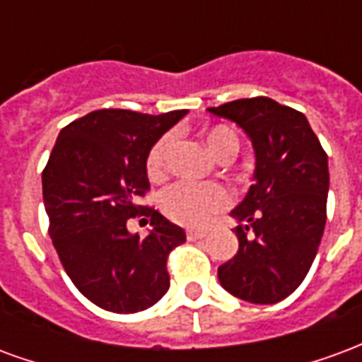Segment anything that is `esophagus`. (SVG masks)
I'll list each match as a JSON object with an SVG mask.
<instances>
[{"mask_svg":"<svg viewBox=\"0 0 362 362\" xmlns=\"http://www.w3.org/2000/svg\"><path fill=\"white\" fill-rule=\"evenodd\" d=\"M186 236H188V240H202V238L207 236V233L205 230H188Z\"/></svg>","mask_w":362,"mask_h":362,"instance_id":"1","label":"esophagus"}]
</instances>
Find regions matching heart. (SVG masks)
<instances>
[{
    "mask_svg": "<svg viewBox=\"0 0 362 362\" xmlns=\"http://www.w3.org/2000/svg\"><path fill=\"white\" fill-rule=\"evenodd\" d=\"M209 149L223 157L228 151L238 149V137L233 129L225 126H215L205 134ZM173 143V135L166 134L155 141L149 149L145 168L151 180L163 178L166 173V158ZM233 202V194L223 184H197V182L180 180L160 194V209L168 219L186 227H204L209 221L228 207Z\"/></svg>",
    "mask_w": 362,
    "mask_h": 362,
    "instance_id": "1",
    "label": "heart"
}]
</instances>
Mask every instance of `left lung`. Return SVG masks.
I'll use <instances>...</instances> for the list:
<instances>
[{
  "label": "left lung",
  "mask_w": 362,
  "mask_h": 362,
  "mask_svg": "<svg viewBox=\"0 0 362 362\" xmlns=\"http://www.w3.org/2000/svg\"><path fill=\"white\" fill-rule=\"evenodd\" d=\"M207 110L243 127L256 151L254 184L230 211L238 252L219 267L221 285L248 303H279L304 281L324 235L326 151L303 112L267 96Z\"/></svg>",
  "instance_id": "left-lung-1"
}]
</instances>
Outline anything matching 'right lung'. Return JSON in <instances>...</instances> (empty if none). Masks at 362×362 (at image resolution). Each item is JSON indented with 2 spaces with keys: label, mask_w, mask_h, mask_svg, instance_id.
<instances>
[{
  "label": "right lung",
  "mask_w": 362,
  "mask_h": 362,
  "mask_svg": "<svg viewBox=\"0 0 362 362\" xmlns=\"http://www.w3.org/2000/svg\"><path fill=\"white\" fill-rule=\"evenodd\" d=\"M182 116L186 110L90 112L59 132L44 166L52 244L79 293L104 310L141 312L170 287L166 259L186 233L139 199L151 189L149 149ZM129 218L149 222L151 235H132Z\"/></svg>",
  "instance_id": "right-lung-1"
}]
</instances>
